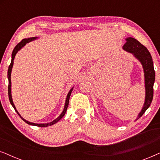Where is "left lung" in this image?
I'll use <instances>...</instances> for the list:
<instances>
[{
  "instance_id": "left-lung-1",
  "label": "left lung",
  "mask_w": 160,
  "mask_h": 160,
  "mask_svg": "<svg viewBox=\"0 0 160 160\" xmlns=\"http://www.w3.org/2000/svg\"><path fill=\"white\" fill-rule=\"evenodd\" d=\"M126 43L122 47L124 51L131 53L141 62L144 73V84H145V100L135 121L142 117L145 111L149 108L154 95V84L155 81V71L152 58L148 50L142 45L138 41L132 37L126 39Z\"/></svg>"
}]
</instances>
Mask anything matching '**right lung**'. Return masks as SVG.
<instances>
[{
  "label": "right lung",
  "instance_id": "add662e5",
  "mask_svg": "<svg viewBox=\"0 0 160 160\" xmlns=\"http://www.w3.org/2000/svg\"><path fill=\"white\" fill-rule=\"evenodd\" d=\"M37 38H38V37H31V38H25L23 39L22 41H21L20 43H19L18 44H17L15 48L13 50L12 52V61H11V64L9 65V66H8V74H7V76H8V98H9V101H10V103L12 104V106H13V108H14V110L16 111V112L17 113V114H18L19 117H21V119L23 120L24 122H25L26 123L30 124V125H32V126H37V127H41V128H46V127H48V126H51L52 124H54L55 123H57L58 121H60V120L62 119V118L64 117V115L65 114V113H66V111H67V108H68V103H69V99H70V96L71 95V92L72 91H73V87H72V88L70 89V91L68 92V93L67 95V97H66V99H65V106H64V108H63V111H62V113H60V115L58 117H57L55 119L53 120V121L49 122V123H41V124H38V123H33V122H30L29 121H28V120H26L25 119H24V118L22 117V116L19 114V113L18 112V111L17 110L16 107H15L14 104V102H13V99H12V82H11V75H12V68H13V65H14V58L15 56H16V54L17 52H18L19 50H20L22 48L25 47L26 45V43L30 42V41H32L34 40H36Z\"/></svg>",
  "mask_w": 160,
  "mask_h": 160
}]
</instances>
